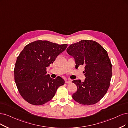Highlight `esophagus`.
I'll return each instance as SVG.
<instances>
[{
    "label": "esophagus",
    "mask_w": 128,
    "mask_h": 128,
    "mask_svg": "<svg viewBox=\"0 0 128 128\" xmlns=\"http://www.w3.org/2000/svg\"><path fill=\"white\" fill-rule=\"evenodd\" d=\"M70 82H71V81H70V80H65V83H66L69 84V83H70Z\"/></svg>",
    "instance_id": "1"
}]
</instances>
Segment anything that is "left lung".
I'll use <instances>...</instances> for the list:
<instances>
[{
  "label": "left lung",
  "mask_w": 128,
  "mask_h": 128,
  "mask_svg": "<svg viewBox=\"0 0 128 128\" xmlns=\"http://www.w3.org/2000/svg\"><path fill=\"white\" fill-rule=\"evenodd\" d=\"M66 52L74 58L75 68L85 66L84 81L74 80L72 82L77 86L73 98L83 105L96 103L106 94L112 75L107 52L98 42L91 40H82L70 45Z\"/></svg>",
  "instance_id": "obj_1"
}]
</instances>
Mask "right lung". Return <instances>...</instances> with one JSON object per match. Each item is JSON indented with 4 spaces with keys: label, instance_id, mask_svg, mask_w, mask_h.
Segmentation results:
<instances>
[{
    "label": "right lung",
    "instance_id": "1",
    "mask_svg": "<svg viewBox=\"0 0 128 128\" xmlns=\"http://www.w3.org/2000/svg\"><path fill=\"white\" fill-rule=\"evenodd\" d=\"M67 46L66 44L38 40L24 47L17 58L14 76L18 91L25 101L32 105L44 104L53 98L57 89L64 84L60 76L54 79L46 74V68Z\"/></svg>",
    "mask_w": 128,
    "mask_h": 128
}]
</instances>
